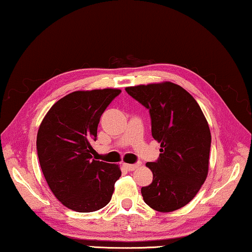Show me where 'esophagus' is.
<instances>
[{"label":"esophagus","instance_id":"esophagus-1","mask_svg":"<svg viewBox=\"0 0 252 252\" xmlns=\"http://www.w3.org/2000/svg\"><path fill=\"white\" fill-rule=\"evenodd\" d=\"M124 166L128 170V171H134V170H136L138 166H139V163L138 164H128V163H124Z\"/></svg>","mask_w":252,"mask_h":252}]
</instances>
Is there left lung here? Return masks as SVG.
I'll list each match as a JSON object with an SVG mask.
<instances>
[{
  "mask_svg": "<svg viewBox=\"0 0 252 252\" xmlns=\"http://www.w3.org/2000/svg\"><path fill=\"white\" fill-rule=\"evenodd\" d=\"M127 94L150 110L152 136L160 158L148 162L152 184L142 188L144 202L161 213L179 210L199 191L208 175L211 130L199 104L176 83L127 87Z\"/></svg>",
  "mask_w": 252,
  "mask_h": 252,
  "instance_id": "obj_1",
  "label": "left lung"
}]
</instances>
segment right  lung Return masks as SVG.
<instances>
[{
	"mask_svg": "<svg viewBox=\"0 0 252 252\" xmlns=\"http://www.w3.org/2000/svg\"><path fill=\"white\" fill-rule=\"evenodd\" d=\"M119 89L74 91L55 102L37 134V153L50 190L75 212L98 211L110 202L122 176L118 164L92 158L100 117Z\"/></svg>",
	"mask_w": 252,
	"mask_h": 252,
	"instance_id": "right-lung-1",
	"label": "right lung"
}]
</instances>
